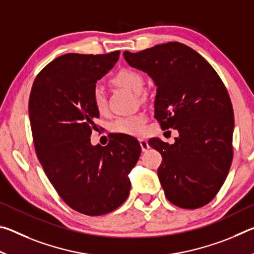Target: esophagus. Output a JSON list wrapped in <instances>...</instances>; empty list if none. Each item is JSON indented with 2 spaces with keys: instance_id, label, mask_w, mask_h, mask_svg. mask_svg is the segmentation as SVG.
I'll return each mask as SVG.
<instances>
[{
  "instance_id": "1",
  "label": "esophagus",
  "mask_w": 254,
  "mask_h": 254,
  "mask_svg": "<svg viewBox=\"0 0 254 254\" xmlns=\"http://www.w3.org/2000/svg\"><path fill=\"white\" fill-rule=\"evenodd\" d=\"M139 142L141 145V149H142V151L145 152L147 150L149 149V144H148V141L144 140V139H139Z\"/></svg>"
}]
</instances>
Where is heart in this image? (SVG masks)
<instances>
[{
  "label": "heart",
  "instance_id": "heart-1",
  "mask_svg": "<svg viewBox=\"0 0 254 254\" xmlns=\"http://www.w3.org/2000/svg\"><path fill=\"white\" fill-rule=\"evenodd\" d=\"M113 84L127 89L135 95H141L144 89V78L142 74L133 69H123L119 71L113 78ZM93 105L98 112L106 110V96L103 88L96 86L92 94ZM145 117L143 114L128 115L115 120L111 128L115 133H122L127 135H140L144 131Z\"/></svg>",
  "mask_w": 254,
  "mask_h": 254
}]
</instances>
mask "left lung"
<instances>
[{"label": "left lung", "mask_w": 254, "mask_h": 254, "mask_svg": "<svg viewBox=\"0 0 254 254\" xmlns=\"http://www.w3.org/2000/svg\"><path fill=\"white\" fill-rule=\"evenodd\" d=\"M123 56L157 86L154 118L162 130L179 133L173 144L149 140L162 156L158 177L167 199L188 209L208 204L233 159L234 113L220 76L198 53L177 41Z\"/></svg>", "instance_id": "8db88e82"}]
</instances>
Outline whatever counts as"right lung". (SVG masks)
Returning a JSON list of instances; mask_svg holds the SVG:
<instances>
[{
	"instance_id": "1",
	"label": "right lung",
	"mask_w": 254,
	"mask_h": 254,
	"mask_svg": "<svg viewBox=\"0 0 254 254\" xmlns=\"http://www.w3.org/2000/svg\"><path fill=\"white\" fill-rule=\"evenodd\" d=\"M119 56V50L60 56L38 74L30 93V124L42 168L62 199L89 216L110 213L126 201L128 174L141 153L139 141L127 134L114 135L105 147L89 139L100 118L93 91Z\"/></svg>"
}]
</instances>
